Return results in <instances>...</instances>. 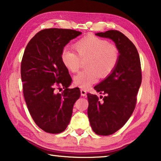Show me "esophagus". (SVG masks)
<instances>
[{"label":"esophagus","mask_w":161,"mask_h":161,"mask_svg":"<svg viewBox=\"0 0 161 161\" xmlns=\"http://www.w3.org/2000/svg\"><path fill=\"white\" fill-rule=\"evenodd\" d=\"M86 91L85 90V89H81V96L84 97V96H86Z\"/></svg>","instance_id":"esophagus-1"}]
</instances>
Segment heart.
I'll use <instances>...</instances> for the list:
<instances>
[{"mask_svg": "<svg viewBox=\"0 0 161 161\" xmlns=\"http://www.w3.org/2000/svg\"><path fill=\"white\" fill-rule=\"evenodd\" d=\"M76 52L64 48L61 53V61L72 72H77L81 59H86V69L75 76L76 85L87 89L101 78L108 77L115 69L120 58V51L116 45L93 35H86L74 45Z\"/></svg>", "mask_w": 161, "mask_h": 161, "instance_id": "obj_1", "label": "heart"}]
</instances>
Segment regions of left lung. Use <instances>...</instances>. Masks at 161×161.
<instances>
[{"label":"left lung","mask_w":161,"mask_h":161,"mask_svg":"<svg viewBox=\"0 0 161 161\" xmlns=\"http://www.w3.org/2000/svg\"><path fill=\"white\" fill-rule=\"evenodd\" d=\"M96 35L109 38L120 51L114 70L94 88L104 94L99 97L87 94V110L91 127L101 136L111 135L119 130L131 116L136 104L142 75L139 54L133 42L118 31L98 32Z\"/></svg>","instance_id":"obj_1"}]
</instances>
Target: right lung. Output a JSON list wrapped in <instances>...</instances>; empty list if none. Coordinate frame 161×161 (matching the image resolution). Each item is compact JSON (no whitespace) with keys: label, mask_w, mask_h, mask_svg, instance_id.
<instances>
[{"label":"right lung","mask_w":161,"mask_h":161,"mask_svg":"<svg viewBox=\"0 0 161 161\" xmlns=\"http://www.w3.org/2000/svg\"><path fill=\"white\" fill-rule=\"evenodd\" d=\"M81 34L70 29L42 30L30 40L24 52L20 71L24 98L35 123L47 133L66 129L80 97L78 87L68 88L72 78L61 61V53ZM61 86L65 90L59 94L56 89Z\"/></svg>","instance_id":"1"}]
</instances>
